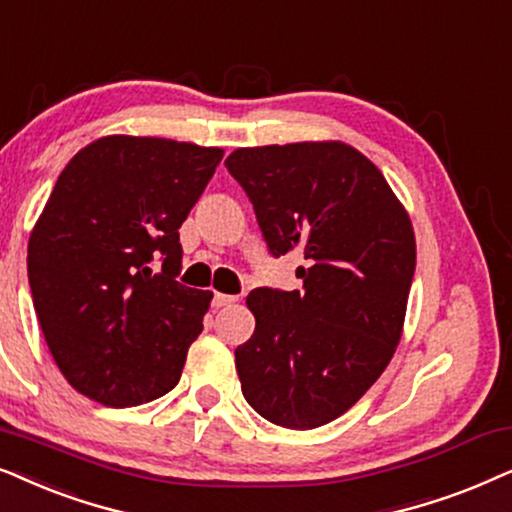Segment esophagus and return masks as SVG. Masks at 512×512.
Segmentation results:
<instances>
[{"mask_svg": "<svg viewBox=\"0 0 512 512\" xmlns=\"http://www.w3.org/2000/svg\"><path fill=\"white\" fill-rule=\"evenodd\" d=\"M234 302H236V297H231V295H222V292H215V295H213L215 309H222V306H229Z\"/></svg>", "mask_w": 512, "mask_h": 512, "instance_id": "esophagus-1", "label": "esophagus"}]
</instances>
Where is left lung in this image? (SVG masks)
Masks as SVG:
<instances>
[{"label": "left lung", "mask_w": 512, "mask_h": 512, "mask_svg": "<svg viewBox=\"0 0 512 512\" xmlns=\"http://www.w3.org/2000/svg\"><path fill=\"white\" fill-rule=\"evenodd\" d=\"M224 166L274 257L299 252L302 290H252L255 332L236 349L248 405L309 431L363 398L403 335L417 243L374 163L344 142L243 147Z\"/></svg>", "instance_id": "8db88e82"}]
</instances>
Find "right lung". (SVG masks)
Instances as JSON below:
<instances>
[{
    "label": "right lung",
    "mask_w": 512,
    "mask_h": 512,
    "mask_svg": "<svg viewBox=\"0 0 512 512\" xmlns=\"http://www.w3.org/2000/svg\"><path fill=\"white\" fill-rule=\"evenodd\" d=\"M220 147L107 135L72 156L27 243L44 339L81 395L107 407L180 381L213 292L175 281L180 229Z\"/></svg>",
    "instance_id": "add662e5"
}]
</instances>
